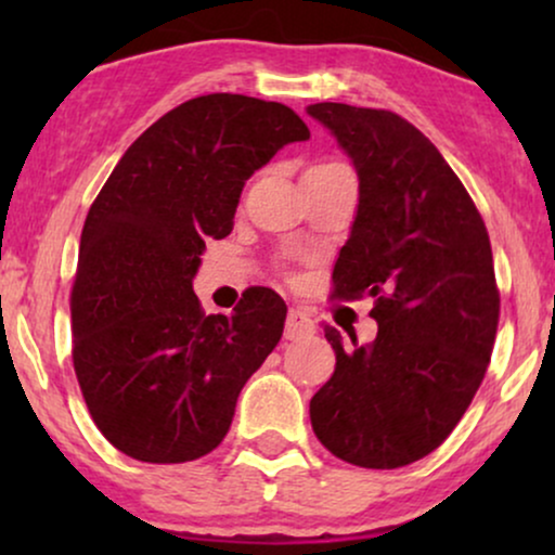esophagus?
I'll return each instance as SVG.
<instances>
[{"label":"esophagus","instance_id":"esophagus-1","mask_svg":"<svg viewBox=\"0 0 555 555\" xmlns=\"http://www.w3.org/2000/svg\"><path fill=\"white\" fill-rule=\"evenodd\" d=\"M315 331L313 321H310V315L306 310L300 308H291L287 310V321H285V340H300L310 336V333Z\"/></svg>","mask_w":555,"mask_h":555}]
</instances>
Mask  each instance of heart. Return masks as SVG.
Returning <instances> with one entry per match:
<instances>
[{"label":"heart","mask_w":555,"mask_h":555,"mask_svg":"<svg viewBox=\"0 0 555 555\" xmlns=\"http://www.w3.org/2000/svg\"><path fill=\"white\" fill-rule=\"evenodd\" d=\"M340 164H333V162H323V164H315V166H310L308 171H331V169H338Z\"/></svg>","instance_id":"heart-1"}]
</instances>
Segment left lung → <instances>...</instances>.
<instances>
[{
	"instance_id": "left-lung-1",
	"label": "left lung",
	"mask_w": 555,
	"mask_h": 555,
	"mask_svg": "<svg viewBox=\"0 0 555 555\" xmlns=\"http://www.w3.org/2000/svg\"><path fill=\"white\" fill-rule=\"evenodd\" d=\"M359 173L336 298H374L371 344L325 338L336 371L310 399L328 452L371 469L427 457L480 389L495 344L500 293L485 222L435 143L391 111L308 105Z\"/></svg>"
}]
</instances>
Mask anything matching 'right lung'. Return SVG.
<instances>
[{
  "label": "right lung",
  "mask_w": 555,
  "mask_h": 555,
  "mask_svg": "<svg viewBox=\"0 0 555 555\" xmlns=\"http://www.w3.org/2000/svg\"><path fill=\"white\" fill-rule=\"evenodd\" d=\"M308 139L283 103L199 95L149 126L95 196L70 295L73 363L95 427L128 457L192 462L230 431L287 308L255 287L232 315H204L192 280L204 240L232 232L245 181Z\"/></svg>",
  "instance_id": "add662e5"
}]
</instances>
